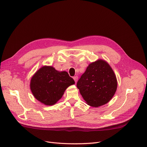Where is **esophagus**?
<instances>
[{
	"instance_id": "obj_1",
	"label": "esophagus",
	"mask_w": 147,
	"mask_h": 147,
	"mask_svg": "<svg viewBox=\"0 0 147 147\" xmlns=\"http://www.w3.org/2000/svg\"><path fill=\"white\" fill-rule=\"evenodd\" d=\"M74 79L75 80V82L76 83L77 81H78V76H75L74 77Z\"/></svg>"
}]
</instances>
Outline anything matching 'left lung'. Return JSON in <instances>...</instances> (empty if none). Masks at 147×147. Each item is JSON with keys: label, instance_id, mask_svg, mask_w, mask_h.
<instances>
[{"label": "left lung", "instance_id": "8db88e82", "mask_svg": "<svg viewBox=\"0 0 147 147\" xmlns=\"http://www.w3.org/2000/svg\"><path fill=\"white\" fill-rule=\"evenodd\" d=\"M76 86L86 104L98 107L112 99L117 90V80L110 65L99 59L88 65Z\"/></svg>", "mask_w": 147, "mask_h": 147}]
</instances>
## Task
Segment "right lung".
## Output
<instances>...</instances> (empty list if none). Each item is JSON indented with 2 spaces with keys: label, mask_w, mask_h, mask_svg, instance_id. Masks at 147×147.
I'll list each match as a JSON object with an SVG mask.
<instances>
[{
  "label": "right lung",
  "mask_w": 147,
  "mask_h": 147,
  "mask_svg": "<svg viewBox=\"0 0 147 147\" xmlns=\"http://www.w3.org/2000/svg\"><path fill=\"white\" fill-rule=\"evenodd\" d=\"M74 80L66 71H58L52 66L40 68L31 77L30 89L35 98L47 106L55 105L61 99Z\"/></svg>",
  "instance_id": "obj_1"
}]
</instances>
